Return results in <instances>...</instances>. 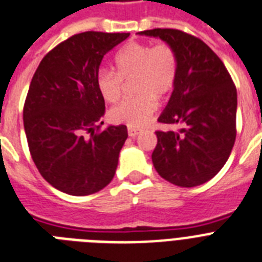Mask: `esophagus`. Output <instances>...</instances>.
I'll return each mask as SVG.
<instances>
[{
    "label": "esophagus",
    "instance_id": "esophagus-1",
    "mask_svg": "<svg viewBox=\"0 0 262 262\" xmlns=\"http://www.w3.org/2000/svg\"><path fill=\"white\" fill-rule=\"evenodd\" d=\"M138 133H140V130L136 129V127H127V135L130 136V137H136Z\"/></svg>",
    "mask_w": 262,
    "mask_h": 262
}]
</instances>
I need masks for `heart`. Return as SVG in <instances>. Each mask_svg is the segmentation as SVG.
I'll list each match as a JSON object with an SVG mask.
<instances>
[{
    "label": "heart",
    "instance_id": "obj_1",
    "mask_svg": "<svg viewBox=\"0 0 262 262\" xmlns=\"http://www.w3.org/2000/svg\"><path fill=\"white\" fill-rule=\"evenodd\" d=\"M117 72L102 69L97 74V87L103 99L116 102L124 90V80L132 82L137 95L125 98L112 107L110 118L117 124L140 127L146 124L157 109V98H164L173 90L179 63L172 46L159 42L155 46L132 41L114 57Z\"/></svg>",
    "mask_w": 262,
    "mask_h": 262
}]
</instances>
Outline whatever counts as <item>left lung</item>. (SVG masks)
<instances>
[{"label": "left lung", "instance_id": "8db88e82", "mask_svg": "<svg viewBox=\"0 0 262 262\" xmlns=\"http://www.w3.org/2000/svg\"><path fill=\"white\" fill-rule=\"evenodd\" d=\"M178 55L179 71L159 122L176 130H157L152 153L157 173L179 187H195L222 169L234 146L237 90L216 54L201 39L179 29H150Z\"/></svg>", "mask_w": 262, "mask_h": 262}]
</instances>
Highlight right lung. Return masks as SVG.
<instances>
[{"label": "right lung", "instance_id": "1", "mask_svg": "<svg viewBox=\"0 0 262 262\" xmlns=\"http://www.w3.org/2000/svg\"><path fill=\"white\" fill-rule=\"evenodd\" d=\"M130 33L83 32L50 51L32 78L24 129L39 172L61 192L84 196L105 188L116 173L125 125H97L105 99L97 74L107 52Z\"/></svg>", "mask_w": 262, "mask_h": 262}]
</instances>
